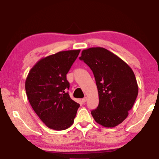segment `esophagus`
<instances>
[{
  "instance_id": "obj_1",
  "label": "esophagus",
  "mask_w": 159,
  "mask_h": 159,
  "mask_svg": "<svg viewBox=\"0 0 159 159\" xmlns=\"http://www.w3.org/2000/svg\"><path fill=\"white\" fill-rule=\"evenodd\" d=\"M87 100H88V98H86V97H85L84 98H83V99H82V102H83V103H85V102L86 101H87Z\"/></svg>"
}]
</instances>
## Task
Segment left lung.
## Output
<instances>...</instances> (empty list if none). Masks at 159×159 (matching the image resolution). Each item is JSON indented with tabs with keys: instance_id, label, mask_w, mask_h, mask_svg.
Segmentation results:
<instances>
[{
	"instance_id": "8db88e82",
	"label": "left lung",
	"mask_w": 159,
	"mask_h": 159,
	"mask_svg": "<svg viewBox=\"0 0 159 159\" xmlns=\"http://www.w3.org/2000/svg\"><path fill=\"white\" fill-rule=\"evenodd\" d=\"M79 59L92 70L98 88L99 105L91 111L94 119L106 128L119 125L127 118L138 95L133 71L104 48L83 50Z\"/></svg>"
}]
</instances>
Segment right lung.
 Instances as JSON below:
<instances>
[{"label": "right lung", "mask_w": 159, "mask_h": 159, "mask_svg": "<svg viewBox=\"0 0 159 159\" xmlns=\"http://www.w3.org/2000/svg\"><path fill=\"white\" fill-rule=\"evenodd\" d=\"M80 51H61L42 58L26 77L25 89L29 103L50 129L63 130L69 128L80 107L66 93L69 88L66 74Z\"/></svg>", "instance_id": "add662e5"}]
</instances>
